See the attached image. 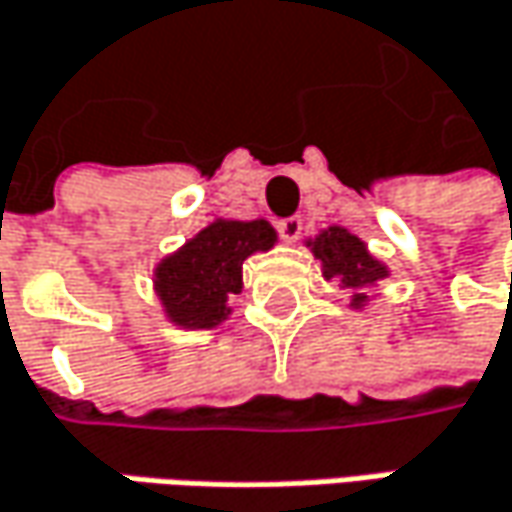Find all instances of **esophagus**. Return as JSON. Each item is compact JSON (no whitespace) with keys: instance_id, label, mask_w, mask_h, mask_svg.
<instances>
[{"instance_id":"esophagus-1","label":"esophagus","mask_w":512,"mask_h":512,"mask_svg":"<svg viewBox=\"0 0 512 512\" xmlns=\"http://www.w3.org/2000/svg\"><path fill=\"white\" fill-rule=\"evenodd\" d=\"M301 231H304L301 217H284V220H278V234H281L284 243H295L301 237Z\"/></svg>"}]
</instances>
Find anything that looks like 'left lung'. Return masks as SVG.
<instances>
[{
    "label": "left lung",
    "instance_id": "obj_1",
    "mask_svg": "<svg viewBox=\"0 0 512 512\" xmlns=\"http://www.w3.org/2000/svg\"><path fill=\"white\" fill-rule=\"evenodd\" d=\"M313 255L321 260L324 278H339L347 289H353V307H362L368 301L365 289L374 286L376 281H382L388 275V269L371 257V252L365 249V243L350 234L347 228H327L321 231L316 240H310Z\"/></svg>",
    "mask_w": 512,
    "mask_h": 512
}]
</instances>
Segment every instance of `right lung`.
<instances>
[{
	"label": "right lung",
	"instance_id": "add662e5",
	"mask_svg": "<svg viewBox=\"0 0 512 512\" xmlns=\"http://www.w3.org/2000/svg\"><path fill=\"white\" fill-rule=\"evenodd\" d=\"M278 234L266 220H214L156 266V295L167 318L188 330L217 327L228 298L243 289V260L269 252Z\"/></svg>",
	"mask_w": 512,
	"mask_h": 512
}]
</instances>
